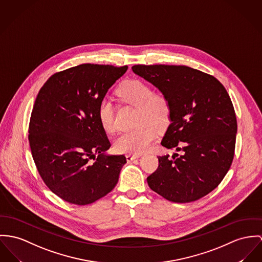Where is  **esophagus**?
I'll list each match as a JSON object with an SVG mask.
<instances>
[{"label":"esophagus","mask_w":262,"mask_h":262,"mask_svg":"<svg viewBox=\"0 0 262 262\" xmlns=\"http://www.w3.org/2000/svg\"><path fill=\"white\" fill-rule=\"evenodd\" d=\"M141 156H130V155H127L125 158H126V161H133L134 160H136V159H139Z\"/></svg>","instance_id":"esophagus-1"}]
</instances>
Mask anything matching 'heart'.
<instances>
[{
  "label": "heart",
  "mask_w": 262,
  "mask_h": 262,
  "mask_svg": "<svg viewBox=\"0 0 262 262\" xmlns=\"http://www.w3.org/2000/svg\"><path fill=\"white\" fill-rule=\"evenodd\" d=\"M121 100L137 106L134 129L121 134L114 142L117 151L123 154L141 155L145 152L157 138L158 129L166 127L171 118L170 101L162 94H154L152 89L141 80H129L122 82L118 89ZM101 127L106 133L116 129L115 106L112 101L102 98L97 110Z\"/></svg>",
  "instance_id": "heart-1"
}]
</instances>
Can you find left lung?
<instances>
[{"label": "left lung", "instance_id": "1", "mask_svg": "<svg viewBox=\"0 0 262 262\" xmlns=\"http://www.w3.org/2000/svg\"><path fill=\"white\" fill-rule=\"evenodd\" d=\"M132 69L170 101V124L161 144L181 152L159 157L148 186L169 202L202 199L219 186L233 161L237 121L229 95L213 76L186 66Z\"/></svg>", "mask_w": 262, "mask_h": 262}]
</instances>
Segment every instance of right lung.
<instances>
[{
	"label": "right lung",
	"instance_id": "1",
	"mask_svg": "<svg viewBox=\"0 0 262 262\" xmlns=\"http://www.w3.org/2000/svg\"><path fill=\"white\" fill-rule=\"evenodd\" d=\"M127 66L82 63L54 74L36 99L29 124L32 156L45 184L64 202L86 205L117 185L123 155L111 146L98 104Z\"/></svg>",
	"mask_w": 262,
	"mask_h": 262
}]
</instances>
